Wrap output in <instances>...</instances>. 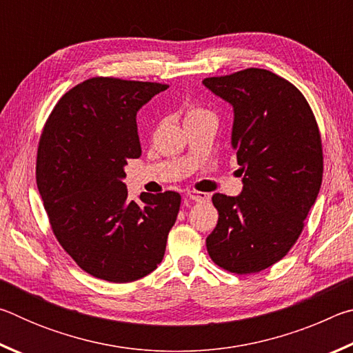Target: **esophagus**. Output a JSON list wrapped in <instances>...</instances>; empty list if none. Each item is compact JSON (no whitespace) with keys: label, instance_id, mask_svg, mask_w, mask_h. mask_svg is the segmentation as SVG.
<instances>
[{"label":"esophagus","instance_id":"1","mask_svg":"<svg viewBox=\"0 0 353 353\" xmlns=\"http://www.w3.org/2000/svg\"><path fill=\"white\" fill-rule=\"evenodd\" d=\"M187 196L194 202H207L208 199H210V194L208 193H202V191H194V190L188 191Z\"/></svg>","mask_w":353,"mask_h":353}]
</instances>
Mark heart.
<instances>
[{"mask_svg":"<svg viewBox=\"0 0 353 353\" xmlns=\"http://www.w3.org/2000/svg\"><path fill=\"white\" fill-rule=\"evenodd\" d=\"M202 113H207V110L201 109V107H190V109L187 110V113H185V119L199 117V115H202Z\"/></svg>","mask_w":353,"mask_h":353,"instance_id":"heart-1","label":"heart"}]
</instances>
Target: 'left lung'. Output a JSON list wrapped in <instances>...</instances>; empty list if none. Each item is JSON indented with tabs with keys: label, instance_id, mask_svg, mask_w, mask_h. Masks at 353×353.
<instances>
[{
	"label": "left lung",
	"instance_id": "obj_1",
	"mask_svg": "<svg viewBox=\"0 0 353 353\" xmlns=\"http://www.w3.org/2000/svg\"><path fill=\"white\" fill-rule=\"evenodd\" d=\"M202 82L234 105L232 146L244 174L236 198L213 194L219 218L205 240L208 255L229 272H260L290 252L318 198V123L301 90L272 71L246 68Z\"/></svg>",
	"mask_w": 353,
	"mask_h": 353
}]
</instances>
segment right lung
I'll return each instance as SVG.
<instances>
[{
    "label": "right lung",
    "mask_w": 353,
    "mask_h": 353,
    "mask_svg": "<svg viewBox=\"0 0 353 353\" xmlns=\"http://www.w3.org/2000/svg\"><path fill=\"white\" fill-rule=\"evenodd\" d=\"M170 85L97 76L54 105L41 130L35 179L52 234L90 276L128 283L163 260L181 194L129 201L124 166L141 155L137 112Z\"/></svg>",
    "instance_id": "1"
}]
</instances>
